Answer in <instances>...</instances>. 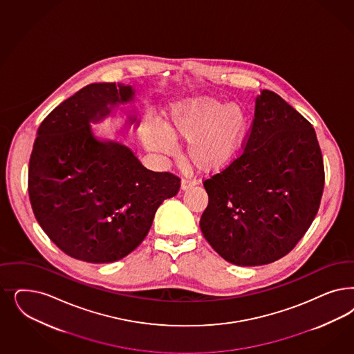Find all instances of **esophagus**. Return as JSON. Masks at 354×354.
<instances>
[{"mask_svg":"<svg viewBox=\"0 0 354 354\" xmlns=\"http://www.w3.org/2000/svg\"><path fill=\"white\" fill-rule=\"evenodd\" d=\"M195 186H196V181H194V180H187V178H185V180L181 181V190H183V192L192 190Z\"/></svg>","mask_w":354,"mask_h":354,"instance_id":"34e87169","label":"esophagus"}]
</instances>
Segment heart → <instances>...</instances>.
Here are the masks:
<instances>
[{
	"label": "heart",
	"instance_id": "b5f03b06",
	"mask_svg": "<svg viewBox=\"0 0 354 354\" xmlns=\"http://www.w3.org/2000/svg\"><path fill=\"white\" fill-rule=\"evenodd\" d=\"M248 124L239 106L215 96L195 95L171 105L159 126L149 121L145 140L151 149L171 152V140H187V156L199 171L227 168L239 153Z\"/></svg>",
	"mask_w": 354,
	"mask_h": 354
}]
</instances>
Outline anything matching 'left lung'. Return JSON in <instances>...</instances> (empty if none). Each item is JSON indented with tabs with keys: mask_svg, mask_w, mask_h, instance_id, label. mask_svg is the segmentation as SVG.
<instances>
[{
	"mask_svg": "<svg viewBox=\"0 0 354 354\" xmlns=\"http://www.w3.org/2000/svg\"><path fill=\"white\" fill-rule=\"evenodd\" d=\"M207 242L227 262L283 258L319 209L324 165L314 127L277 93L263 90L241 156L203 181Z\"/></svg>",
	"mask_w": 354,
	"mask_h": 354,
	"instance_id": "left-lung-1",
	"label": "left lung"
}]
</instances>
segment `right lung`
Instances as JSON below:
<instances>
[{
  "label": "right lung",
  "instance_id": "right-lung-1",
  "mask_svg": "<svg viewBox=\"0 0 354 354\" xmlns=\"http://www.w3.org/2000/svg\"><path fill=\"white\" fill-rule=\"evenodd\" d=\"M133 99L131 86L92 83L37 130L28 165L35 217L58 249L83 262H115L137 249L159 205L180 190L177 176L149 171L129 147L93 136L91 122Z\"/></svg>",
  "mask_w": 354,
  "mask_h": 354
}]
</instances>
